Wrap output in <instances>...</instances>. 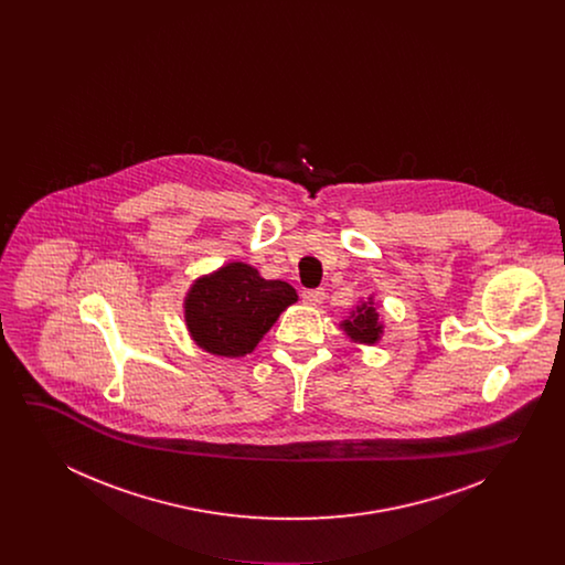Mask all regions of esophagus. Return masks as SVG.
Instances as JSON below:
<instances>
[{
  "label": "esophagus",
  "instance_id": "obj_1",
  "mask_svg": "<svg viewBox=\"0 0 565 565\" xmlns=\"http://www.w3.org/2000/svg\"><path fill=\"white\" fill-rule=\"evenodd\" d=\"M302 300L307 302V305H313V307H318V305H322L323 292L322 288H316V290H302Z\"/></svg>",
  "mask_w": 565,
  "mask_h": 565
}]
</instances>
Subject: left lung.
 <instances>
[{
    "label": "left lung",
    "mask_w": 565,
    "mask_h": 565,
    "mask_svg": "<svg viewBox=\"0 0 565 565\" xmlns=\"http://www.w3.org/2000/svg\"><path fill=\"white\" fill-rule=\"evenodd\" d=\"M345 332L350 334L353 341H360V343H375L381 334V323H379V316H376L373 305H360L355 309V313L351 316V320L343 323Z\"/></svg>",
    "instance_id": "left-lung-1"
}]
</instances>
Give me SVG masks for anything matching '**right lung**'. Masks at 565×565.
Masks as SVG:
<instances>
[{"mask_svg": "<svg viewBox=\"0 0 565 565\" xmlns=\"http://www.w3.org/2000/svg\"><path fill=\"white\" fill-rule=\"evenodd\" d=\"M296 298L290 284L267 281L254 267L231 263L192 286L186 298V323L203 350L239 358L260 343Z\"/></svg>", "mask_w": 565, "mask_h": 565, "instance_id": "add662e5", "label": "right lung"}]
</instances>
